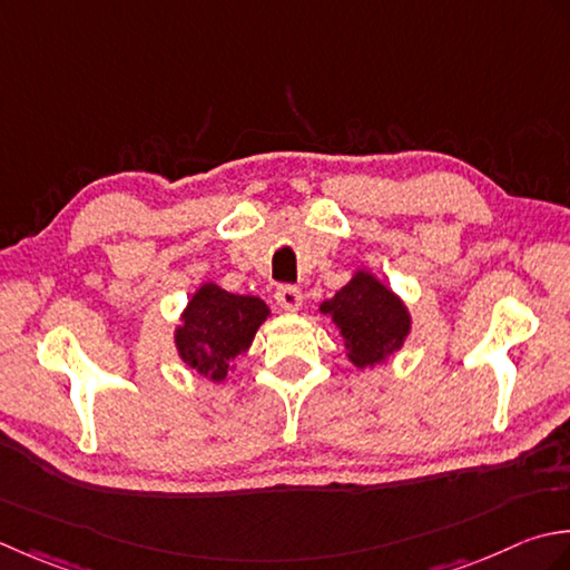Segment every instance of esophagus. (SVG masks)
Returning <instances> with one entry per match:
<instances>
[{"label": "esophagus", "instance_id": "34e87169", "mask_svg": "<svg viewBox=\"0 0 570 570\" xmlns=\"http://www.w3.org/2000/svg\"><path fill=\"white\" fill-rule=\"evenodd\" d=\"M275 299H277V305H281L283 309L295 312L302 305V293H299L295 285H281V287L275 289Z\"/></svg>", "mask_w": 570, "mask_h": 570}]
</instances>
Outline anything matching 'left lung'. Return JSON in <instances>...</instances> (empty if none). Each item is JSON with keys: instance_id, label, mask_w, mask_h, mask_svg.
<instances>
[{"instance_id": "obj_1", "label": "left lung", "mask_w": 570, "mask_h": 570, "mask_svg": "<svg viewBox=\"0 0 570 570\" xmlns=\"http://www.w3.org/2000/svg\"><path fill=\"white\" fill-rule=\"evenodd\" d=\"M322 315L340 327L346 352L358 366H376L391 356L411 330L403 302L368 273H356L332 299L322 302Z\"/></svg>"}]
</instances>
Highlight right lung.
I'll return each instance as SVG.
<instances>
[{
    "mask_svg": "<svg viewBox=\"0 0 570 570\" xmlns=\"http://www.w3.org/2000/svg\"><path fill=\"white\" fill-rule=\"evenodd\" d=\"M268 315L271 309L263 299L226 293L206 283L184 309L174 342L187 366L212 381H224L230 362L248 350Z\"/></svg>",
    "mask_w": 570,
    "mask_h": 570,
    "instance_id": "obj_1",
    "label": "right lung"
}]
</instances>
